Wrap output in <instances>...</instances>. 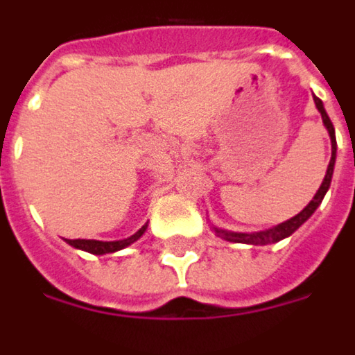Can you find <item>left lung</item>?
I'll return each instance as SVG.
<instances>
[{"mask_svg":"<svg viewBox=\"0 0 355 355\" xmlns=\"http://www.w3.org/2000/svg\"><path fill=\"white\" fill-rule=\"evenodd\" d=\"M315 105L319 109V113H321V117H323V123L327 126V130H329V135H331V142H333V155H331V161H329V169H327V175L323 178V184L321 188L317 190V194L313 196V200L307 203L306 207L302 209V211L296 215V217H292L286 223H281V225H277L275 229L263 230V232H254V234H246V232H227V230H219L215 229L217 234L225 238V240H229V242H238V244H254V246H265V244H272V242H279L282 238L290 236L294 230H298L304 223H306L313 211H315L317 207H319V203L323 202L324 194H327V190H329V186H331V178H333V171H334V161H336V138H334V126L331 123V119L327 115V111L323 107V101L315 98Z\"/></svg>","mask_w":355,"mask_h":355,"instance_id":"1","label":"left lung"}]
</instances>
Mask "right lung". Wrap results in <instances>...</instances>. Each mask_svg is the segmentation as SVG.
I'll return each mask as SVG.
<instances>
[{
  "label": "right lung",
  "mask_w": 355,
  "mask_h": 355,
  "mask_svg": "<svg viewBox=\"0 0 355 355\" xmlns=\"http://www.w3.org/2000/svg\"><path fill=\"white\" fill-rule=\"evenodd\" d=\"M148 225H144L142 229L138 230L136 234H132L130 238H126V240H117V242H100V240H67L69 244L73 248H78V250H84V252H88V254L94 255H103V254H113V252H119V250H123V248L130 246L132 242H136L138 238L142 236L144 230H146Z\"/></svg>",
  "instance_id": "obj_1"
}]
</instances>
